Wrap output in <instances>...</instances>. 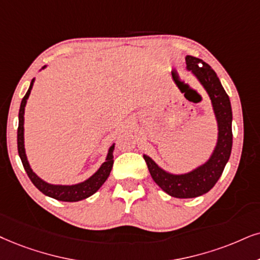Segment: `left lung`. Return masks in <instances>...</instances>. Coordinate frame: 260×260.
Listing matches in <instances>:
<instances>
[{
	"instance_id": "8db88e82",
	"label": "left lung",
	"mask_w": 260,
	"mask_h": 260,
	"mask_svg": "<svg viewBox=\"0 0 260 260\" xmlns=\"http://www.w3.org/2000/svg\"><path fill=\"white\" fill-rule=\"evenodd\" d=\"M186 64L187 70L192 71V73L198 78L211 100L218 123V140L208 162L192 172L181 175H174L164 172L149 156L144 154V159L153 181L164 192L175 198H196L208 193L221 177L225 164L231 157L233 145L231 101L217 74L206 62L198 57L187 55Z\"/></svg>"
}]
</instances>
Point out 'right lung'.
<instances>
[{
    "mask_svg": "<svg viewBox=\"0 0 260 260\" xmlns=\"http://www.w3.org/2000/svg\"><path fill=\"white\" fill-rule=\"evenodd\" d=\"M43 68H45V66ZM35 79H32L31 85H29L27 92L22 98L21 104H20V110H19V127H18V152L19 156H20V159L22 162V166L27 173V175L31 180L32 183L37 187V188L41 190L43 194L51 197V198L61 200V202H79V200L86 199L88 197L96 193L98 189L101 188V186L106 182L108 176L110 175L111 168H113L114 164V156L113 151L115 145H113L109 149V152H108L106 162L101 166V168L97 170L96 173L92 175L90 179H87L86 181L77 183V185L72 186H62V185H50V183L43 181L42 179L36 175V174L32 172L31 167L27 162V157H26L25 152V145H24V114H25V106L26 102H27V98L31 93L32 86H34Z\"/></svg>",
    "mask_w": 260,
    "mask_h": 260,
    "instance_id": "1",
    "label": "right lung"
}]
</instances>
